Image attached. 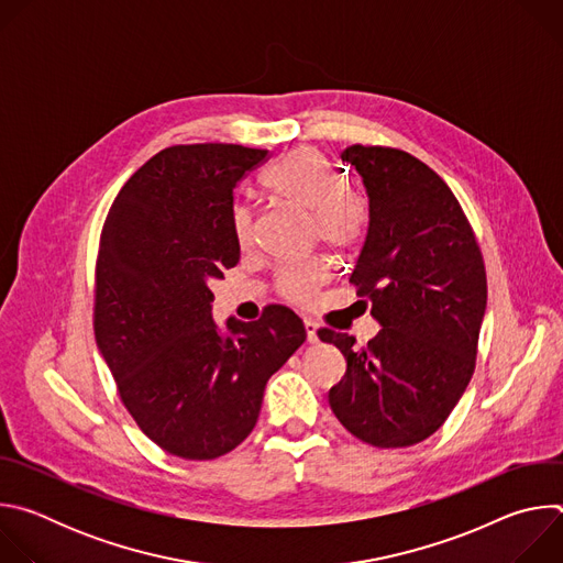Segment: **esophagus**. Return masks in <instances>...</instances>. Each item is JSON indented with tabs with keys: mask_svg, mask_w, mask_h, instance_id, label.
<instances>
[{
	"mask_svg": "<svg viewBox=\"0 0 563 563\" xmlns=\"http://www.w3.org/2000/svg\"><path fill=\"white\" fill-rule=\"evenodd\" d=\"M302 323H305L307 341H309V343H316V341H318V325H316V320H311V318H305Z\"/></svg>",
	"mask_w": 563,
	"mask_h": 563,
	"instance_id": "obj_1",
	"label": "esophagus"
}]
</instances>
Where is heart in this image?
<instances>
[{
	"mask_svg": "<svg viewBox=\"0 0 563 563\" xmlns=\"http://www.w3.org/2000/svg\"><path fill=\"white\" fill-rule=\"evenodd\" d=\"M263 185L274 198L309 211L323 245L336 252H352L361 245L369 220L367 200L358 189L345 187V178L320 151L300 146L287 153ZM231 227L238 245L247 247L254 238V213L247 205L233 207ZM323 280L325 272L318 263H298L280 269L276 285L287 300L307 302Z\"/></svg>",
	"mask_w": 563,
	"mask_h": 563,
	"instance_id": "1",
	"label": "heart"
}]
</instances>
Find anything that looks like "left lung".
Listing matches in <instances>:
<instances>
[{
  "label": "left lung",
  "mask_w": 563,
  "mask_h": 563,
  "mask_svg": "<svg viewBox=\"0 0 563 563\" xmlns=\"http://www.w3.org/2000/svg\"><path fill=\"white\" fill-rule=\"evenodd\" d=\"M363 178L369 224L350 283L380 332L363 347L320 328L347 369L330 406L374 448L432 437L465 391L488 300L486 265L452 189L408 151L352 144L341 153Z\"/></svg>",
  "instance_id": "8db88e82"
}]
</instances>
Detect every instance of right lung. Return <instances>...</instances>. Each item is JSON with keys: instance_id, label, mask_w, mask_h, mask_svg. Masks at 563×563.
Returning <instances> with one entry per match:
<instances>
[{"instance_id": "add662e5", "label": "right lung", "mask_w": 563, "mask_h": 563, "mask_svg": "<svg viewBox=\"0 0 563 563\" xmlns=\"http://www.w3.org/2000/svg\"><path fill=\"white\" fill-rule=\"evenodd\" d=\"M267 148L176 144L126 180L102 227L93 332L137 428L165 452L218 459L258 421L269 376L302 345V320L283 305L220 336L211 278L240 261L235 185Z\"/></svg>"}]
</instances>
